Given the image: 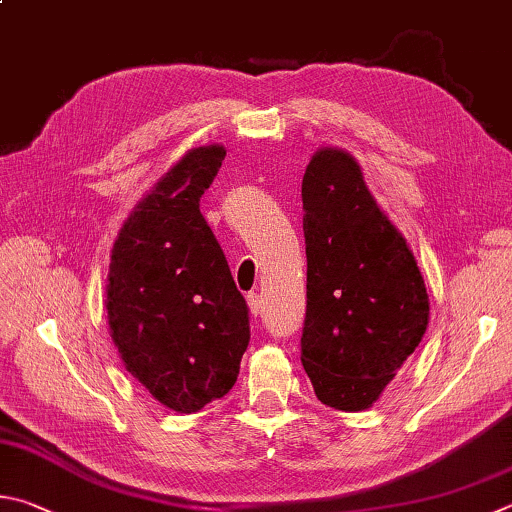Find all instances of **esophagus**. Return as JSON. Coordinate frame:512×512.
<instances>
[{"instance_id":"34e87169","label":"esophagus","mask_w":512,"mask_h":512,"mask_svg":"<svg viewBox=\"0 0 512 512\" xmlns=\"http://www.w3.org/2000/svg\"><path fill=\"white\" fill-rule=\"evenodd\" d=\"M262 295L259 293H248V306H250V313L255 315V318H259V315H262V311H264V306H262Z\"/></svg>"}]
</instances>
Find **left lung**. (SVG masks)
Wrapping results in <instances>:
<instances>
[{
	"instance_id": "1",
	"label": "left lung",
	"mask_w": 512,
	"mask_h": 512,
	"mask_svg": "<svg viewBox=\"0 0 512 512\" xmlns=\"http://www.w3.org/2000/svg\"><path fill=\"white\" fill-rule=\"evenodd\" d=\"M302 208V365L324 405L362 412L423 338L430 318L423 275L349 152L322 147L313 154Z\"/></svg>"
}]
</instances>
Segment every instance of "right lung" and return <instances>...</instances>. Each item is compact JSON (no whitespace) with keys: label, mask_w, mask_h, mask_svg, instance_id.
Returning <instances> with one entry per match:
<instances>
[{"label":"right lung","mask_w":512,"mask_h":512,"mask_svg":"<svg viewBox=\"0 0 512 512\" xmlns=\"http://www.w3.org/2000/svg\"><path fill=\"white\" fill-rule=\"evenodd\" d=\"M224 156L221 145L185 154L138 203L111 250V340L129 374L181 414L230 392L250 340L246 300L199 210Z\"/></svg>","instance_id":"add662e5"}]
</instances>
